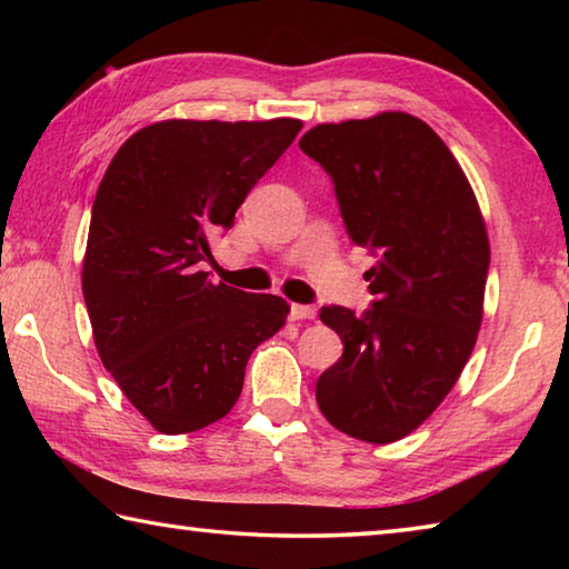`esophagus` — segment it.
<instances>
[{
    "label": "esophagus",
    "instance_id": "esophagus-1",
    "mask_svg": "<svg viewBox=\"0 0 569 569\" xmlns=\"http://www.w3.org/2000/svg\"><path fill=\"white\" fill-rule=\"evenodd\" d=\"M291 319L293 321H311V319H316V308L303 306V303H293L291 306Z\"/></svg>",
    "mask_w": 569,
    "mask_h": 569
}]
</instances>
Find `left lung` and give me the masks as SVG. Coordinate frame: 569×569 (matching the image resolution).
Returning <instances> with one entry per match:
<instances>
[{"mask_svg": "<svg viewBox=\"0 0 569 569\" xmlns=\"http://www.w3.org/2000/svg\"><path fill=\"white\" fill-rule=\"evenodd\" d=\"M298 146L331 176L353 243L379 256L369 311L321 308L343 356L319 377L316 401L343 435L391 445L437 411L475 349L485 216L445 140L409 112L316 124Z\"/></svg>", "mask_w": 569, "mask_h": 569, "instance_id": "1", "label": "left lung"}]
</instances>
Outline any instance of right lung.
<instances>
[{
    "label": "right lung",
    "mask_w": 569,
    "mask_h": 569,
    "mask_svg": "<svg viewBox=\"0 0 569 569\" xmlns=\"http://www.w3.org/2000/svg\"><path fill=\"white\" fill-rule=\"evenodd\" d=\"M296 118L160 120L114 152L92 203L82 293L104 369L162 435L223 419L246 363L281 331V296L213 283L210 238L283 156Z\"/></svg>",
    "instance_id": "right-lung-1"
}]
</instances>
